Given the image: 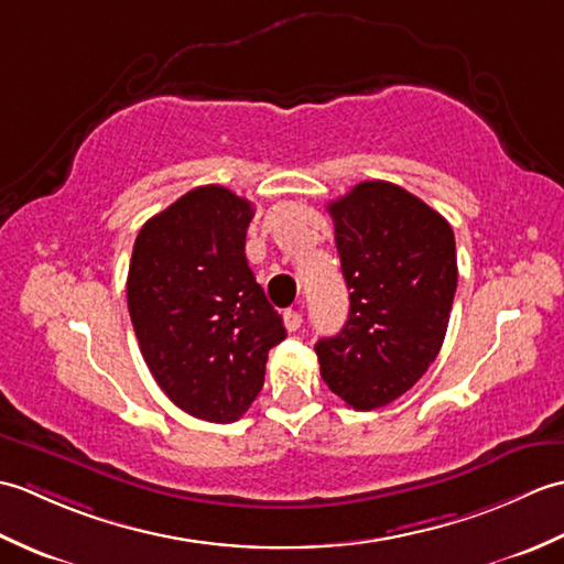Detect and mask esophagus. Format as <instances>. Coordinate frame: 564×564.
<instances>
[{"label": "esophagus", "instance_id": "34e87169", "mask_svg": "<svg viewBox=\"0 0 564 564\" xmlns=\"http://www.w3.org/2000/svg\"><path fill=\"white\" fill-rule=\"evenodd\" d=\"M283 325L289 332H297L303 327V315L297 313V310H285L283 313Z\"/></svg>", "mask_w": 564, "mask_h": 564}]
</instances>
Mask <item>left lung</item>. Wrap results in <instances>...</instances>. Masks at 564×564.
Wrapping results in <instances>:
<instances>
[{"mask_svg":"<svg viewBox=\"0 0 564 564\" xmlns=\"http://www.w3.org/2000/svg\"><path fill=\"white\" fill-rule=\"evenodd\" d=\"M349 319L315 344L327 388L378 410L410 390L441 351L458 261L448 220L390 182H361L329 203Z\"/></svg>","mask_w":564,"mask_h":564,"instance_id":"1","label":"left lung"}]
</instances>
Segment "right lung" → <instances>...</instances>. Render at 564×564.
I'll use <instances>...</instances> for the list:
<instances>
[{"label": "right lung", "mask_w": 564, "mask_h": 564, "mask_svg": "<svg viewBox=\"0 0 564 564\" xmlns=\"http://www.w3.org/2000/svg\"><path fill=\"white\" fill-rule=\"evenodd\" d=\"M254 210L230 188L188 191L133 245L128 313L150 373L191 416L230 424L257 400L281 315L245 257Z\"/></svg>", "instance_id": "right-lung-1"}]
</instances>
